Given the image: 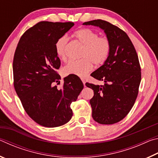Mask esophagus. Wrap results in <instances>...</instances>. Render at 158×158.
<instances>
[{
    "label": "esophagus",
    "instance_id": "34e87169",
    "mask_svg": "<svg viewBox=\"0 0 158 158\" xmlns=\"http://www.w3.org/2000/svg\"><path fill=\"white\" fill-rule=\"evenodd\" d=\"M81 79L83 84H84V86H85V79H84V78H81Z\"/></svg>",
    "mask_w": 158,
    "mask_h": 158
}]
</instances>
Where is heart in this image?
<instances>
[{
    "instance_id": "obj_1",
    "label": "heart",
    "mask_w": 158,
    "mask_h": 158,
    "mask_svg": "<svg viewBox=\"0 0 158 158\" xmlns=\"http://www.w3.org/2000/svg\"><path fill=\"white\" fill-rule=\"evenodd\" d=\"M74 37L83 46L79 60H71L63 68L65 75L74 74L84 77L92 70L93 65L100 66L107 59L111 52V41L106 36H99L97 32L84 28L77 31ZM69 39L63 35L57 40L55 44L56 52L60 59H68Z\"/></svg>"
}]
</instances>
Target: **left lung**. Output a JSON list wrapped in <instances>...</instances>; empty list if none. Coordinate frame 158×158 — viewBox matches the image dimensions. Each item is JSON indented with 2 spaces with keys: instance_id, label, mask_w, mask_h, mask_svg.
Instances as JSON below:
<instances>
[{
  "instance_id": "obj_1",
  "label": "left lung",
  "mask_w": 158,
  "mask_h": 158,
  "mask_svg": "<svg viewBox=\"0 0 158 158\" xmlns=\"http://www.w3.org/2000/svg\"><path fill=\"white\" fill-rule=\"evenodd\" d=\"M83 24L102 28L111 41L108 58L90 74L105 84L87 82L85 85L94 91L90 100L93 119L100 124L116 123L130 111L138 95L141 73L137 52L127 33L108 21L97 19Z\"/></svg>"
}]
</instances>
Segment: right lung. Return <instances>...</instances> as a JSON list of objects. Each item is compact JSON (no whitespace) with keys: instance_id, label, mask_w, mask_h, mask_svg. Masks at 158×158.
<instances>
[{"instance_id":"add662e5","label":"right lung","mask_w":158,"mask_h":158,"mask_svg":"<svg viewBox=\"0 0 158 158\" xmlns=\"http://www.w3.org/2000/svg\"><path fill=\"white\" fill-rule=\"evenodd\" d=\"M73 22L40 21L21 37L13 59L14 87L25 111L44 127L61 126L69 121L73 102L84 89L79 77L69 74L58 89L60 58L55 44Z\"/></svg>"}]
</instances>
